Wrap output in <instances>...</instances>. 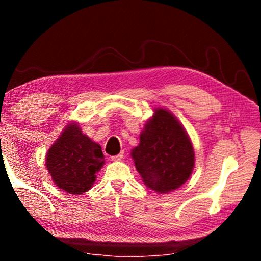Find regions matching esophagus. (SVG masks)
Masks as SVG:
<instances>
[{
    "mask_svg": "<svg viewBox=\"0 0 261 261\" xmlns=\"http://www.w3.org/2000/svg\"><path fill=\"white\" fill-rule=\"evenodd\" d=\"M110 159H112V161H121L123 159V152L120 153V154H117V155L112 156Z\"/></svg>",
    "mask_w": 261,
    "mask_h": 261,
    "instance_id": "1",
    "label": "esophagus"
}]
</instances>
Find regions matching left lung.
Here are the masks:
<instances>
[{
  "mask_svg": "<svg viewBox=\"0 0 261 261\" xmlns=\"http://www.w3.org/2000/svg\"><path fill=\"white\" fill-rule=\"evenodd\" d=\"M131 155L145 185L159 193L178 189L194 167V151L187 131L162 108L154 109Z\"/></svg>",
  "mask_w": 261,
  "mask_h": 261,
  "instance_id": "left-lung-1",
  "label": "left lung"
}]
</instances>
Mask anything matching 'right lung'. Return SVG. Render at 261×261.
I'll return each mask as SVG.
<instances>
[{
	"mask_svg": "<svg viewBox=\"0 0 261 261\" xmlns=\"http://www.w3.org/2000/svg\"><path fill=\"white\" fill-rule=\"evenodd\" d=\"M103 163L100 145L73 123L65 126L46 155V167L54 183L71 194L88 191Z\"/></svg>",
	"mask_w": 261,
	"mask_h": 261,
	"instance_id": "right-lung-1",
	"label": "right lung"
}]
</instances>
